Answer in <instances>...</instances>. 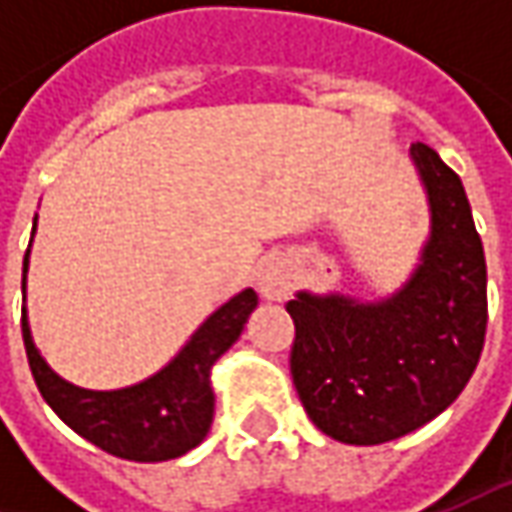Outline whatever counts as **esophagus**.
<instances>
[{
    "label": "esophagus",
    "instance_id": "esophagus-1",
    "mask_svg": "<svg viewBox=\"0 0 512 512\" xmlns=\"http://www.w3.org/2000/svg\"><path fill=\"white\" fill-rule=\"evenodd\" d=\"M256 290L267 302H282L293 290V267L287 259H270L256 273Z\"/></svg>",
    "mask_w": 512,
    "mask_h": 512
}]
</instances>
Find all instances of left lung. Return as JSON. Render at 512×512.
<instances>
[{"label": "left lung", "instance_id": "1", "mask_svg": "<svg viewBox=\"0 0 512 512\" xmlns=\"http://www.w3.org/2000/svg\"><path fill=\"white\" fill-rule=\"evenodd\" d=\"M430 233L419 265L390 296L364 302L299 290L290 373L310 422L344 444H384L459 399L482 356L487 265L462 179L422 142L410 145Z\"/></svg>", "mask_w": 512, "mask_h": 512}]
</instances>
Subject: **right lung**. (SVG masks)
Listing matches in <instances>:
<instances>
[{
	"label": "right lung",
	"mask_w": 512,
	"mask_h": 512,
	"mask_svg": "<svg viewBox=\"0 0 512 512\" xmlns=\"http://www.w3.org/2000/svg\"><path fill=\"white\" fill-rule=\"evenodd\" d=\"M30 245L22 262V296L28 285ZM256 305L259 296L253 287H245L213 310L162 370L116 390H88L62 379L33 344L28 307H22V339L42 399L73 433L128 462H168L185 456L207 436L216 402L210 370L242 336Z\"/></svg>",
	"instance_id": "right-lung-1"
}]
</instances>
